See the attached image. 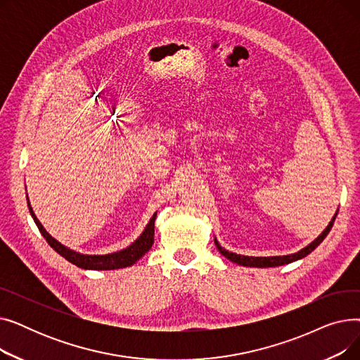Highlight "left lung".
<instances>
[{
    "label": "left lung",
    "instance_id": "1",
    "mask_svg": "<svg viewBox=\"0 0 360 360\" xmlns=\"http://www.w3.org/2000/svg\"><path fill=\"white\" fill-rule=\"evenodd\" d=\"M337 213L334 214V217L331 219V221L328 223L327 228L323 231L316 239H314L309 245H307L305 248H302L300 251L295 252V254H289V255H278V257H247V255H240V254H235V252H229L228 250H224L220 247V243L217 242V239L214 238V243L217 250L220 251L221 255H224L228 259H231L232 262L239 264V266L243 267H258V269H267V267H278V266H285V264H290L293 261H297L300 258H305L308 254H311L318 245L326 239V236L328 235V232L331 231L334 220H335Z\"/></svg>",
    "mask_w": 360,
    "mask_h": 360
}]
</instances>
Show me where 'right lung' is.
Listing matches in <instances>:
<instances>
[{"label":"right lung","instance_id":"obj_1","mask_svg":"<svg viewBox=\"0 0 360 360\" xmlns=\"http://www.w3.org/2000/svg\"><path fill=\"white\" fill-rule=\"evenodd\" d=\"M27 205H29V212L37 226V229L41 231L42 236L46 239V242L51 245V248H53L56 252H58L61 257H64L67 261H70L74 266H77L84 270H117V269H125L136 264L153 245L155 240V220L158 213L153 214V217L150 219L147 226L144 228L143 233L132 242L129 247L117 251V252H110L105 255H87V254H80L74 250H70L65 245L52 238L46 229L42 226V223L37 220L36 214L33 213L32 205L27 198Z\"/></svg>","mask_w":360,"mask_h":360}]
</instances>
